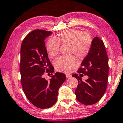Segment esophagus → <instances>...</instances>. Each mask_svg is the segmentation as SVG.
<instances>
[{
	"mask_svg": "<svg viewBox=\"0 0 123 123\" xmlns=\"http://www.w3.org/2000/svg\"><path fill=\"white\" fill-rule=\"evenodd\" d=\"M65 75H66V77H67V78H69L72 77V75H71L70 74H66Z\"/></svg>",
	"mask_w": 123,
	"mask_h": 123,
	"instance_id": "obj_1",
	"label": "esophagus"
}]
</instances>
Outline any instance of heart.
Masks as SVG:
<instances>
[{
    "instance_id": "1",
    "label": "heart",
    "mask_w": 123,
    "mask_h": 123,
    "mask_svg": "<svg viewBox=\"0 0 123 123\" xmlns=\"http://www.w3.org/2000/svg\"><path fill=\"white\" fill-rule=\"evenodd\" d=\"M60 44L70 46V54H74L78 59H84L89 53L92 48V39L88 34L80 30L72 29L62 32L55 39H50L47 42L46 48L49 55L54 58L59 54ZM76 64L73 56L58 58L54 62V66L58 71L69 72Z\"/></svg>"
}]
</instances>
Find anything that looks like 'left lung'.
Segmentation results:
<instances>
[{
  "label": "left lung",
  "instance_id": "obj_1",
  "mask_svg": "<svg viewBox=\"0 0 123 123\" xmlns=\"http://www.w3.org/2000/svg\"><path fill=\"white\" fill-rule=\"evenodd\" d=\"M78 73L72 76L76 78L78 85L75 91L78 101L84 105H92L100 100L108 84L109 65L107 53L103 40L96 37L92 40V48L81 63ZM88 76L82 80V74Z\"/></svg>",
  "mask_w": 123,
  "mask_h": 123
}]
</instances>
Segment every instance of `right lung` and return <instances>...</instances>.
Returning a JSON list of instances; mask_svg holds the SVG:
<instances>
[{"label":"right lung","mask_w":123,"mask_h":123,"mask_svg":"<svg viewBox=\"0 0 123 123\" xmlns=\"http://www.w3.org/2000/svg\"><path fill=\"white\" fill-rule=\"evenodd\" d=\"M51 34L35 30L25 37L21 45L20 72L23 91L30 102L40 109L55 104L59 89L66 79L65 75L59 72L51 76L49 80L43 77L45 73L54 72L44 42Z\"/></svg>","instance_id":"add662e5"}]
</instances>
